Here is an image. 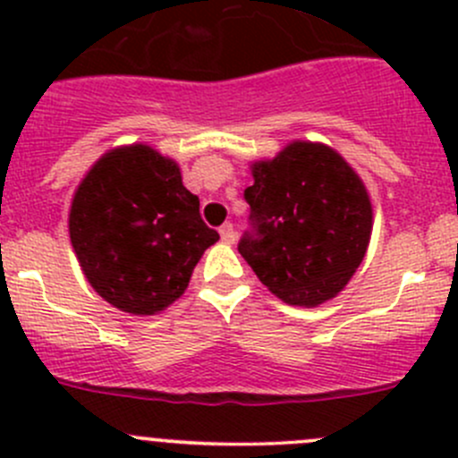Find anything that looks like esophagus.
<instances>
[{
    "label": "esophagus",
    "mask_w": 458,
    "mask_h": 458,
    "mask_svg": "<svg viewBox=\"0 0 458 458\" xmlns=\"http://www.w3.org/2000/svg\"><path fill=\"white\" fill-rule=\"evenodd\" d=\"M219 234H221V242H224V243H234V228H233V224H224V225H221Z\"/></svg>",
    "instance_id": "1"
}]
</instances>
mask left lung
Instances as JSON below:
<instances>
[{
    "label": "left lung",
    "instance_id": "8db88e82",
    "mask_svg": "<svg viewBox=\"0 0 458 458\" xmlns=\"http://www.w3.org/2000/svg\"><path fill=\"white\" fill-rule=\"evenodd\" d=\"M255 233L239 252L290 306L317 308L348 285L372 237V201L357 170L327 143L294 140L250 161Z\"/></svg>",
    "mask_w": 458,
    "mask_h": 458
}]
</instances>
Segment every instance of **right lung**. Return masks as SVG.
<instances>
[{
  "label": "right lung",
  "instance_id": "1",
  "mask_svg": "<svg viewBox=\"0 0 458 458\" xmlns=\"http://www.w3.org/2000/svg\"><path fill=\"white\" fill-rule=\"evenodd\" d=\"M68 234L86 281L131 317L159 315L183 293L219 234L173 157L148 143L110 148L88 168L68 212Z\"/></svg>",
  "mask_w": 458,
  "mask_h": 458
}]
</instances>
